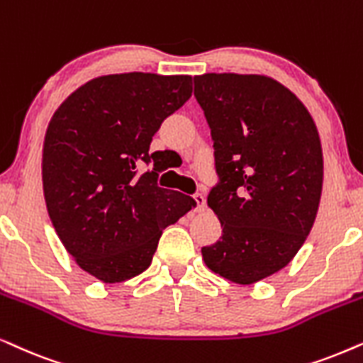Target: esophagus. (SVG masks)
Returning <instances> with one entry per match:
<instances>
[{
    "label": "esophagus",
    "mask_w": 363,
    "mask_h": 363,
    "mask_svg": "<svg viewBox=\"0 0 363 363\" xmlns=\"http://www.w3.org/2000/svg\"><path fill=\"white\" fill-rule=\"evenodd\" d=\"M194 201L197 202V211L202 212V211L207 209V206H206V196H204V194H201V192H196V194H194Z\"/></svg>",
    "instance_id": "obj_1"
}]
</instances>
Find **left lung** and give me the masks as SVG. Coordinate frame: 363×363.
I'll return each instance as SVG.
<instances>
[{
	"instance_id": "8db88e82",
	"label": "left lung",
	"mask_w": 363,
	"mask_h": 363,
	"mask_svg": "<svg viewBox=\"0 0 363 363\" xmlns=\"http://www.w3.org/2000/svg\"><path fill=\"white\" fill-rule=\"evenodd\" d=\"M219 182L207 206L222 238L202 247L212 272L235 284L279 272L306 242L322 194V146L312 116L272 77L194 76Z\"/></svg>"
}]
</instances>
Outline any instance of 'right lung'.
Listing matches in <instances>:
<instances>
[{
  "instance_id": "obj_1",
  "label": "right lung",
  "mask_w": 363,
  "mask_h": 363,
  "mask_svg": "<svg viewBox=\"0 0 363 363\" xmlns=\"http://www.w3.org/2000/svg\"><path fill=\"white\" fill-rule=\"evenodd\" d=\"M192 94L191 76L125 72L91 79L48 125L43 189L62 245L106 284L151 265L162 229L196 201L157 186L161 151L149 152L162 121ZM143 163L151 172L138 174Z\"/></svg>"
}]
</instances>
